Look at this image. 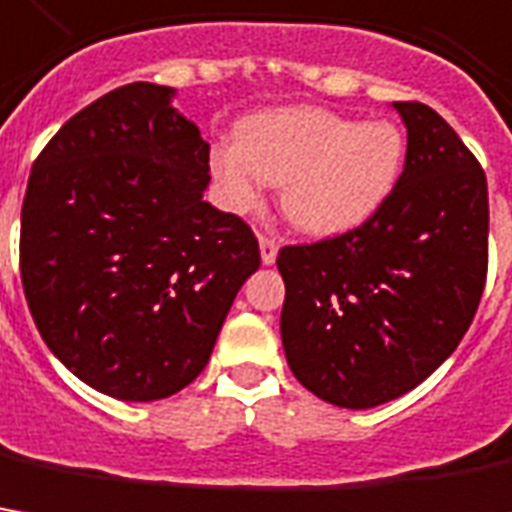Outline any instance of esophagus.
<instances>
[{"mask_svg":"<svg viewBox=\"0 0 512 512\" xmlns=\"http://www.w3.org/2000/svg\"><path fill=\"white\" fill-rule=\"evenodd\" d=\"M259 250H262V262L273 264L276 262V256H279V239L264 233V236H259Z\"/></svg>","mask_w":512,"mask_h":512,"instance_id":"1","label":"esophagus"}]
</instances>
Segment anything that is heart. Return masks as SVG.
I'll list each match as a JSON object with an SVG mask.
<instances>
[{
	"label": "heart",
	"instance_id": "heart-1",
	"mask_svg": "<svg viewBox=\"0 0 512 512\" xmlns=\"http://www.w3.org/2000/svg\"><path fill=\"white\" fill-rule=\"evenodd\" d=\"M406 163V137L389 120L321 106H284L248 118L233 143L211 149V174L236 214L259 211L267 183L298 231L341 236L386 205Z\"/></svg>",
	"mask_w": 512,
	"mask_h": 512
}]
</instances>
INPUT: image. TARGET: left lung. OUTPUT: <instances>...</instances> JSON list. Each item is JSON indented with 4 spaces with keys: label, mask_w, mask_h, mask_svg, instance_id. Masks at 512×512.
<instances>
[{
    "label": "left lung",
    "mask_w": 512,
    "mask_h": 512,
    "mask_svg": "<svg viewBox=\"0 0 512 512\" xmlns=\"http://www.w3.org/2000/svg\"><path fill=\"white\" fill-rule=\"evenodd\" d=\"M408 149L392 197L360 228L279 250L284 355L341 408L411 392L471 327L488 276V180L420 101L394 104Z\"/></svg>",
    "instance_id": "8db88e82"
}]
</instances>
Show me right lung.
<instances>
[{"label":"right lung","mask_w":512,"mask_h":512,"mask_svg":"<svg viewBox=\"0 0 512 512\" xmlns=\"http://www.w3.org/2000/svg\"><path fill=\"white\" fill-rule=\"evenodd\" d=\"M174 89L126 84L72 115L22 205V287L44 344L118 400H163L205 369L259 242L202 191L208 143Z\"/></svg>","instance_id":"obj_1"}]
</instances>
